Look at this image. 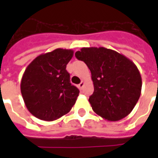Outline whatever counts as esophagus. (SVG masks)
I'll use <instances>...</instances> for the list:
<instances>
[{"mask_svg": "<svg viewBox=\"0 0 158 158\" xmlns=\"http://www.w3.org/2000/svg\"><path fill=\"white\" fill-rule=\"evenodd\" d=\"M84 86V81H81V83L79 84V87L80 89H83V87Z\"/></svg>", "mask_w": 158, "mask_h": 158, "instance_id": "esophagus-1", "label": "esophagus"}]
</instances>
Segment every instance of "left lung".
<instances>
[{"label":"left lung","instance_id":"obj_1","mask_svg":"<svg viewBox=\"0 0 158 158\" xmlns=\"http://www.w3.org/2000/svg\"><path fill=\"white\" fill-rule=\"evenodd\" d=\"M75 56L91 71L94 92L89 101L94 112L110 121L127 116L142 89V78L135 63L105 48H83Z\"/></svg>","mask_w":158,"mask_h":158}]
</instances>
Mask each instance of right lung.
I'll list each match as a JSON object with an SVG mask.
<instances>
[{
  "label": "right lung",
  "instance_id": "1",
  "mask_svg": "<svg viewBox=\"0 0 158 158\" xmlns=\"http://www.w3.org/2000/svg\"><path fill=\"white\" fill-rule=\"evenodd\" d=\"M74 56L70 49L57 48L37 56L26 68L20 84L26 107L35 117L57 120L71 110L79 90L70 84L66 64Z\"/></svg>",
  "mask_w": 158,
  "mask_h": 158
}]
</instances>
